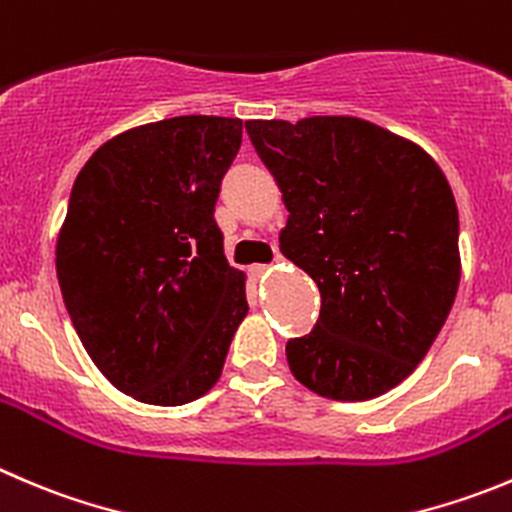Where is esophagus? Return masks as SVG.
I'll list each match as a JSON object with an SVG mask.
<instances>
[{
  "instance_id": "34e87169",
  "label": "esophagus",
  "mask_w": 512,
  "mask_h": 512,
  "mask_svg": "<svg viewBox=\"0 0 512 512\" xmlns=\"http://www.w3.org/2000/svg\"><path fill=\"white\" fill-rule=\"evenodd\" d=\"M275 262H280V255L275 257ZM250 272H252V277H262V275H267V272H270V265H255Z\"/></svg>"
}]
</instances>
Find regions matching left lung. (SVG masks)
<instances>
[{
    "instance_id": "left-lung-1",
    "label": "left lung",
    "mask_w": 512,
    "mask_h": 512,
    "mask_svg": "<svg viewBox=\"0 0 512 512\" xmlns=\"http://www.w3.org/2000/svg\"><path fill=\"white\" fill-rule=\"evenodd\" d=\"M245 130L290 212L282 255L320 290L315 330L285 347L292 375L342 403L388 393L428 355L460 285L443 170L360 117L250 119Z\"/></svg>"
}]
</instances>
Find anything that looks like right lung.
<instances>
[{"mask_svg": "<svg viewBox=\"0 0 512 512\" xmlns=\"http://www.w3.org/2000/svg\"><path fill=\"white\" fill-rule=\"evenodd\" d=\"M240 145L242 119L170 117L107 140L74 180L57 237L64 305L99 372L140 403L210 393L250 310L215 222Z\"/></svg>", "mask_w": 512, "mask_h": 512, "instance_id": "right-lung-1", "label": "right lung"}]
</instances>
